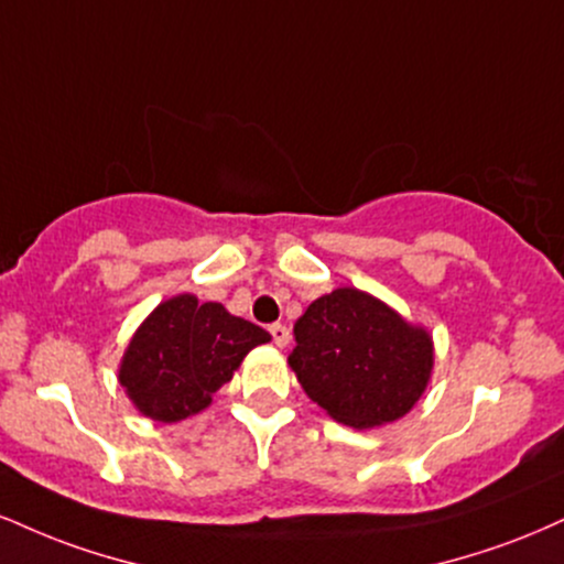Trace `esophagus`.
Listing matches in <instances>:
<instances>
[{
  "mask_svg": "<svg viewBox=\"0 0 564 564\" xmlns=\"http://www.w3.org/2000/svg\"><path fill=\"white\" fill-rule=\"evenodd\" d=\"M270 336H273V341H275V347H286L289 344V338H291V334H289V328L286 325H281V323H273L270 325Z\"/></svg>",
  "mask_w": 564,
  "mask_h": 564,
  "instance_id": "1",
  "label": "esophagus"
}]
</instances>
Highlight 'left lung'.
<instances>
[{"label": "left lung", "instance_id": "1", "mask_svg": "<svg viewBox=\"0 0 564 564\" xmlns=\"http://www.w3.org/2000/svg\"><path fill=\"white\" fill-rule=\"evenodd\" d=\"M291 370L312 402L351 429L404 417L433 368L429 330L359 289L321 296L294 323Z\"/></svg>", "mask_w": 564, "mask_h": 564}]
</instances>
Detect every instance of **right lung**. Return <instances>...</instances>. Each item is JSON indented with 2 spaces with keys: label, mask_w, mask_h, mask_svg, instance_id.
Wrapping results in <instances>:
<instances>
[{
  "label": "right lung",
  "mask_w": 564,
  "mask_h": 564,
  "mask_svg": "<svg viewBox=\"0 0 564 564\" xmlns=\"http://www.w3.org/2000/svg\"><path fill=\"white\" fill-rule=\"evenodd\" d=\"M268 341V330L230 315L223 304L178 294L139 325L118 381L141 415L178 423L205 410L241 359Z\"/></svg>",
  "instance_id": "add662e5"
}]
</instances>
